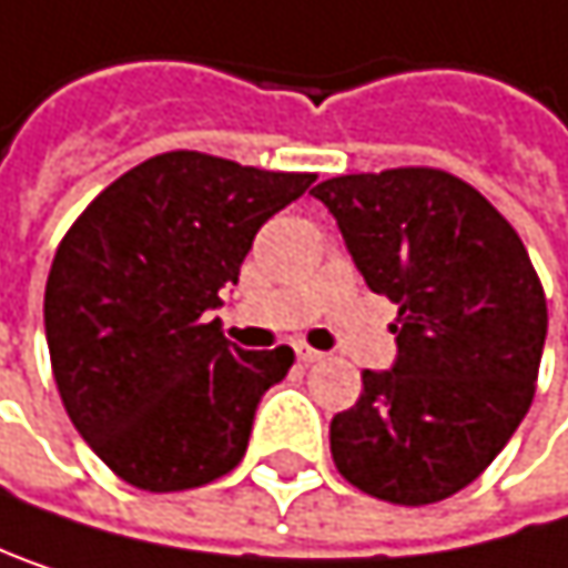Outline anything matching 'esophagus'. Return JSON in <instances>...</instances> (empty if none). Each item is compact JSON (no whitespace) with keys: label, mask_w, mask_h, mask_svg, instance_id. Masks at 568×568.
I'll list each match as a JSON object with an SVG mask.
<instances>
[{"label":"esophagus","mask_w":568,"mask_h":568,"mask_svg":"<svg viewBox=\"0 0 568 568\" xmlns=\"http://www.w3.org/2000/svg\"><path fill=\"white\" fill-rule=\"evenodd\" d=\"M294 351H297V361H301V364H317V361L324 357L321 351H314V347H307V344H297Z\"/></svg>","instance_id":"esophagus-1"}]
</instances>
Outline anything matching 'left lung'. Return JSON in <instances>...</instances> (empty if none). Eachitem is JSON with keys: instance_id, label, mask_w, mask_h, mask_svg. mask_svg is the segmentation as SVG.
Returning <instances> with one entry per match:
<instances>
[{"instance_id": "8db88e82", "label": "left lung", "mask_w": 568, "mask_h": 568, "mask_svg": "<svg viewBox=\"0 0 568 568\" xmlns=\"http://www.w3.org/2000/svg\"><path fill=\"white\" fill-rule=\"evenodd\" d=\"M374 294L397 311L394 371H364L331 456L367 496L426 506L469 486L526 417L546 294L513 224L439 168L337 174L314 187Z\"/></svg>"}]
</instances>
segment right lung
Returning a JSON list of instances; mask_svg holds the SVG:
<instances>
[{
  "label": "right lung",
  "instance_id": "1",
  "mask_svg": "<svg viewBox=\"0 0 568 568\" xmlns=\"http://www.w3.org/2000/svg\"><path fill=\"white\" fill-rule=\"evenodd\" d=\"M314 174L164 151L115 178L65 231L45 281V337L69 420L125 483L178 493L247 449L291 347L241 351L207 311L237 284L257 227Z\"/></svg>",
  "mask_w": 568,
  "mask_h": 568
}]
</instances>
